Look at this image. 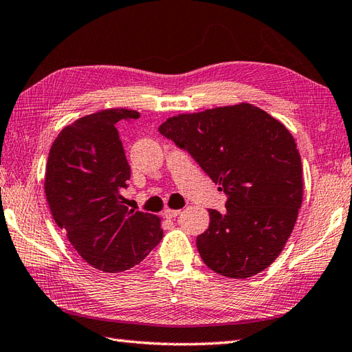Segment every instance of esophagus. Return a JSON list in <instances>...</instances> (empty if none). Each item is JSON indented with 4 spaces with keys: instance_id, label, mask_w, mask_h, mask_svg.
I'll use <instances>...</instances> for the list:
<instances>
[{
    "instance_id": "obj_1",
    "label": "esophagus",
    "mask_w": 352,
    "mask_h": 352,
    "mask_svg": "<svg viewBox=\"0 0 352 352\" xmlns=\"http://www.w3.org/2000/svg\"><path fill=\"white\" fill-rule=\"evenodd\" d=\"M179 214H181V209H166L164 210V215H166L167 218H175Z\"/></svg>"
}]
</instances>
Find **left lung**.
I'll list each match as a JSON object with an SVG mask.
<instances>
[{
	"label": "left lung",
	"mask_w": 352,
	"mask_h": 352,
	"mask_svg": "<svg viewBox=\"0 0 352 352\" xmlns=\"http://www.w3.org/2000/svg\"><path fill=\"white\" fill-rule=\"evenodd\" d=\"M160 132L197 161L228 196L209 209L197 250L212 271L247 278L268 268L291 236L302 201L301 158L283 123L252 104L177 114Z\"/></svg>",
	"instance_id": "left-lung-1"
}]
</instances>
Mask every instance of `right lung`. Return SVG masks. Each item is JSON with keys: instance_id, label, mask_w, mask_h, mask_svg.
Listing matches in <instances>:
<instances>
[{"instance_id": "obj_1", "label": "right lung", "mask_w": 352, "mask_h": 352, "mask_svg": "<svg viewBox=\"0 0 352 352\" xmlns=\"http://www.w3.org/2000/svg\"><path fill=\"white\" fill-rule=\"evenodd\" d=\"M138 116L111 108L81 117L60 132L46 162L52 218L78 254L104 272L132 268L162 238L161 218L129 210L122 196L131 167L116 123Z\"/></svg>"}]
</instances>
